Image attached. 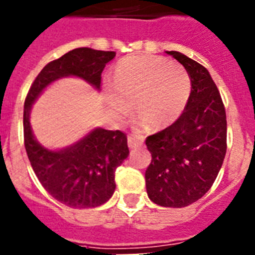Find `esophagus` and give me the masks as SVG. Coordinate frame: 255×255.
<instances>
[{
	"label": "esophagus",
	"instance_id": "34e87169",
	"mask_svg": "<svg viewBox=\"0 0 255 255\" xmlns=\"http://www.w3.org/2000/svg\"><path fill=\"white\" fill-rule=\"evenodd\" d=\"M143 141H144V136L139 134H131L129 138H128V143H129L130 148L140 147L141 144H143Z\"/></svg>",
	"mask_w": 255,
	"mask_h": 255
}]
</instances>
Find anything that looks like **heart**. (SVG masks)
<instances>
[{
	"instance_id": "b5f03b06",
	"label": "heart",
	"mask_w": 255,
	"mask_h": 255,
	"mask_svg": "<svg viewBox=\"0 0 255 255\" xmlns=\"http://www.w3.org/2000/svg\"><path fill=\"white\" fill-rule=\"evenodd\" d=\"M115 91L106 93L108 107L119 120L129 116L135 100L141 115L138 123H149L162 129L176 121L185 110L191 92V80L179 62L155 56H128L116 64L112 73Z\"/></svg>"
}]
</instances>
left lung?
Masks as SVG:
<instances>
[{"label":"left lung","mask_w":255,"mask_h":255,"mask_svg":"<svg viewBox=\"0 0 255 255\" xmlns=\"http://www.w3.org/2000/svg\"><path fill=\"white\" fill-rule=\"evenodd\" d=\"M191 80L188 105L172 125L148 136L152 162L145 171L149 199L162 207L194 203L213 185L226 154V112L208 70L176 51H166Z\"/></svg>","instance_id":"left-lung-1"}]
</instances>
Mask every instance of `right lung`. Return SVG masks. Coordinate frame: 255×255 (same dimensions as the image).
I'll return each instance as SVG.
<instances>
[{
  "mask_svg": "<svg viewBox=\"0 0 255 255\" xmlns=\"http://www.w3.org/2000/svg\"><path fill=\"white\" fill-rule=\"evenodd\" d=\"M116 53L80 47L42 69L31 84L24 105V143L31 167L43 188L56 200L71 208H93L115 193V171L128 158L124 132L94 128L76 143L61 149L44 147L35 138L30 111L38 97L55 82L78 78L101 91V74Z\"/></svg>",
  "mask_w": 255,
  "mask_h": 255,
  "instance_id": "right-lung-1",
  "label": "right lung"
}]
</instances>
